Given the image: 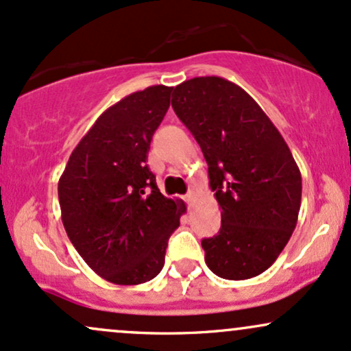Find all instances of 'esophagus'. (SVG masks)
Here are the masks:
<instances>
[{
    "mask_svg": "<svg viewBox=\"0 0 351 351\" xmlns=\"http://www.w3.org/2000/svg\"><path fill=\"white\" fill-rule=\"evenodd\" d=\"M183 199L186 201V203H188V206H191V204H193V201H195V193H193V191H189L188 195H184V198H183Z\"/></svg>",
    "mask_w": 351,
    "mask_h": 351,
    "instance_id": "obj_1",
    "label": "esophagus"
}]
</instances>
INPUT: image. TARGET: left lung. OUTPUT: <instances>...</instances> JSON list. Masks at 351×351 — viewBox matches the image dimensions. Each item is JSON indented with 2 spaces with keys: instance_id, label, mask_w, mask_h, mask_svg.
<instances>
[{
  "instance_id": "1",
  "label": "left lung",
  "mask_w": 351,
  "mask_h": 351,
  "mask_svg": "<svg viewBox=\"0 0 351 351\" xmlns=\"http://www.w3.org/2000/svg\"><path fill=\"white\" fill-rule=\"evenodd\" d=\"M171 107L199 143L221 229L201 241L208 267L228 280L276 263L299 217L302 176L287 143L244 88L195 77L173 90Z\"/></svg>"
}]
</instances>
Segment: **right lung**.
I'll return each instance as SVG.
<instances>
[{
  "label": "right lung",
  "mask_w": 351,
  "mask_h": 351,
  "mask_svg": "<svg viewBox=\"0 0 351 351\" xmlns=\"http://www.w3.org/2000/svg\"><path fill=\"white\" fill-rule=\"evenodd\" d=\"M173 87L152 86L108 107L74 148L59 180L62 224L88 267L119 285L156 277L186 211L160 193L147 165Z\"/></svg>",
  "instance_id": "obj_1"
}]
</instances>
